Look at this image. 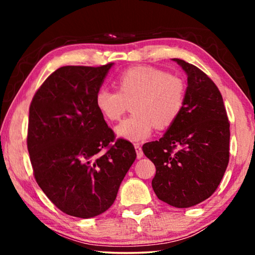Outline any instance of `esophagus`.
Here are the masks:
<instances>
[{"mask_svg": "<svg viewBox=\"0 0 255 255\" xmlns=\"http://www.w3.org/2000/svg\"><path fill=\"white\" fill-rule=\"evenodd\" d=\"M135 149H136V154H137V158H141L144 156L143 149H141L139 144H135Z\"/></svg>", "mask_w": 255, "mask_h": 255, "instance_id": "1", "label": "esophagus"}]
</instances>
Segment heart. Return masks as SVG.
Returning a JSON list of instances; mask_svg holds the SVG:
<instances>
[{
    "mask_svg": "<svg viewBox=\"0 0 255 255\" xmlns=\"http://www.w3.org/2000/svg\"><path fill=\"white\" fill-rule=\"evenodd\" d=\"M118 91L100 89L96 107L110 122H116L131 103L133 114L117 125V136L130 141L144 140L159 129L170 127L182 110L185 100L184 81L152 66H136L116 80Z\"/></svg>",
    "mask_w": 255,
    "mask_h": 255,
    "instance_id": "heart-1",
    "label": "heart"
}]
</instances>
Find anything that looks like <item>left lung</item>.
Here are the masks:
<instances>
[{"label": "left lung", "instance_id": "left-lung-1", "mask_svg": "<svg viewBox=\"0 0 255 255\" xmlns=\"http://www.w3.org/2000/svg\"><path fill=\"white\" fill-rule=\"evenodd\" d=\"M188 76L179 117L159 140L143 145L156 167L152 187L176 208L200 204L218 188L230 161V123L223 97L204 72L173 58Z\"/></svg>", "mask_w": 255, "mask_h": 255}]
</instances>
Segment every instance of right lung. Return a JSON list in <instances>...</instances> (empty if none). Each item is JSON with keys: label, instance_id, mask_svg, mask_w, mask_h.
Returning a JSON list of instances; mask_svg holds the SVG:
<instances>
[{"label": "right lung", "instance_id": "add662e5", "mask_svg": "<svg viewBox=\"0 0 255 255\" xmlns=\"http://www.w3.org/2000/svg\"><path fill=\"white\" fill-rule=\"evenodd\" d=\"M112 65L60 67L30 105L27 145L34 179L58 209L74 217L109 209L136 159L132 144L115 139L96 107Z\"/></svg>", "mask_w": 255, "mask_h": 255}]
</instances>
